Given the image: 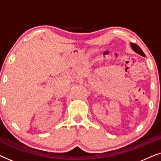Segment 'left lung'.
Returning a JSON list of instances; mask_svg holds the SVG:
<instances>
[{
  "mask_svg": "<svg viewBox=\"0 0 161 161\" xmlns=\"http://www.w3.org/2000/svg\"><path fill=\"white\" fill-rule=\"evenodd\" d=\"M130 46H131L132 49H133L134 51L136 53L139 54L142 56H145V54L144 53V52L142 51V50L141 49L139 46L136 45V44H134V43H130Z\"/></svg>",
  "mask_w": 161,
  "mask_h": 161,
  "instance_id": "8db88e82",
  "label": "left lung"
}]
</instances>
